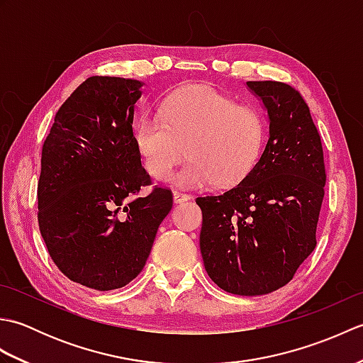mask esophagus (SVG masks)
<instances>
[{"label":"esophagus","instance_id":"34e87169","mask_svg":"<svg viewBox=\"0 0 363 363\" xmlns=\"http://www.w3.org/2000/svg\"><path fill=\"white\" fill-rule=\"evenodd\" d=\"M173 198H174V203L176 204H181V203H184V201H189L190 199V195H187V194H181V191H174L173 194Z\"/></svg>","mask_w":363,"mask_h":363}]
</instances>
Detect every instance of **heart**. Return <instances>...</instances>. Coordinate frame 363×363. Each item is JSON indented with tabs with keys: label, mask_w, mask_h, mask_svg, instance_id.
Segmentation results:
<instances>
[{
	"label": "heart",
	"mask_w": 363,
	"mask_h": 363,
	"mask_svg": "<svg viewBox=\"0 0 363 363\" xmlns=\"http://www.w3.org/2000/svg\"><path fill=\"white\" fill-rule=\"evenodd\" d=\"M267 140L262 112L207 86H189L169 95L160 117H145L135 126V145L145 168L165 181L174 167L177 186L201 189L240 184L257 165Z\"/></svg>",
	"instance_id": "1"
}]
</instances>
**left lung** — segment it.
I'll use <instances>...</instances> for the list:
<instances>
[{
  "label": "left lung",
  "instance_id": "obj_1",
  "mask_svg": "<svg viewBox=\"0 0 363 363\" xmlns=\"http://www.w3.org/2000/svg\"><path fill=\"white\" fill-rule=\"evenodd\" d=\"M268 112L265 150L245 179L217 196H199V248L211 279L242 296L289 284L317 246L326 169L318 129L298 90L248 81Z\"/></svg>",
  "mask_w": 363,
  "mask_h": 363
}]
</instances>
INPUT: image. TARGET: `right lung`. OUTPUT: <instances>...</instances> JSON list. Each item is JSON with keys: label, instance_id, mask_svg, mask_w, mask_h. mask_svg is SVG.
Here are the masks:
<instances>
[{"label": "right lung", "instance_id": "add662e5", "mask_svg": "<svg viewBox=\"0 0 363 363\" xmlns=\"http://www.w3.org/2000/svg\"><path fill=\"white\" fill-rule=\"evenodd\" d=\"M143 82L91 76L60 106L42 148L38 228L68 279L99 291L142 272L172 190L150 186L133 130Z\"/></svg>", "mask_w": 363, "mask_h": 363}]
</instances>
